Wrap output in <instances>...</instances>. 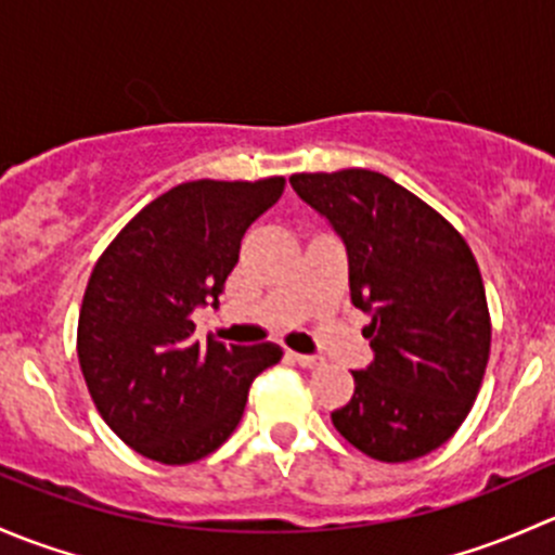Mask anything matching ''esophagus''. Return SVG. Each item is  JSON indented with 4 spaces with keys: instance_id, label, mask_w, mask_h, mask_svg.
<instances>
[{
    "instance_id": "obj_1",
    "label": "esophagus",
    "mask_w": 555,
    "mask_h": 555,
    "mask_svg": "<svg viewBox=\"0 0 555 555\" xmlns=\"http://www.w3.org/2000/svg\"><path fill=\"white\" fill-rule=\"evenodd\" d=\"M287 357L295 362V365H300V367H317V365H322V360H319V357H313V354H298V351H289Z\"/></svg>"
}]
</instances>
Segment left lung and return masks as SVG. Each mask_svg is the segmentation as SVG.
<instances>
[{
	"mask_svg": "<svg viewBox=\"0 0 555 555\" xmlns=\"http://www.w3.org/2000/svg\"><path fill=\"white\" fill-rule=\"evenodd\" d=\"M295 193L349 255L351 304L371 317L373 362L333 424L378 462L440 449L478 397L491 349L483 279L467 242L433 206L367 169L293 173Z\"/></svg>",
	"mask_w": 555,
	"mask_h": 555,
	"instance_id": "1",
	"label": "left lung"
}]
</instances>
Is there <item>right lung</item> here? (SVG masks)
I'll return each mask as SVG.
<instances>
[{"instance_id":"obj_1","label":"right lung","mask_w":555,"mask_h":555,"mask_svg":"<svg viewBox=\"0 0 555 555\" xmlns=\"http://www.w3.org/2000/svg\"><path fill=\"white\" fill-rule=\"evenodd\" d=\"M284 193V177L198 179L144 206L88 279L77 357L112 433L160 464L220 449L242 422L249 386L282 360L276 344L193 340L198 306H220L246 228Z\"/></svg>"}]
</instances>
